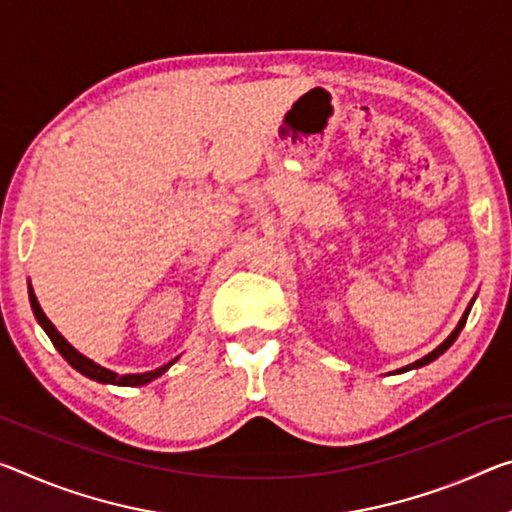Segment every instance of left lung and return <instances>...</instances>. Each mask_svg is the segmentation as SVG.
<instances>
[{"label": "left lung", "instance_id": "left-lung-1", "mask_svg": "<svg viewBox=\"0 0 512 512\" xmlns=\"http://www.w3.org/2000/svg\"><path fill=\"white\" fill-rule=\"evenodd\" d=\"M474 300H476V296L472 298V303H469V307H467V310H465V314H462V316H460L458 326H456V328H453V332H451V335H449V337H446V339H444V342H442L440 346H437V348H435V351H431V353H428V355H424V358H421V360H417V362H412V364H408V367H403V369H396V371H392V373H405V371H410V369H419V367H426V364H431L433 360H437V358H440V355H442V353H446V348H449V346H451L453 342H456V339H458V335H460V330H462V328H465V321H467V316H469V310H472Z\"/></svg>", "mask_w": 512, "mask_h": 512}]
</instances>
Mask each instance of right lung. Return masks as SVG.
Wrapping results in <instances>:
<instances>
[{
  "label": "right lung",
  "instance_id": "1",
  "mask_svg": "<svg viewBox=\"0 0 512 512\" xmlns=\"http://www.w3.org/2000/svg\"><path fill=\"white\" fill-rule=\"evenodd\" d=\"M29 303H31V310H34V316H36V321L40 323V328H43L45 332H47V337L52 339V344H54V348L56 351H59L63 358H66V362L70 364L72 369H77L81 376H86V378H91V380H97V383H104V385H120V387H141V385H148V383H152L154 378H159V376H164V373L173 367V364L180 360V355H177L175 360H170V362H166L164 367H159V369H152V371H145V373H123V376H120V373H116V371H111V369H107V367H102V364H97V362H93L91 358H86V355H81L75 346H72L66 337L61 335L59 330L54 328V323L47 319L45 316V312H43V307H40V303H38V298H36V294H34V289H31V282H29Z\"/></svg>",
  "mask_w": 512,
  "mask_h": 512
}]
</instances>
